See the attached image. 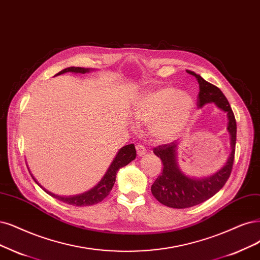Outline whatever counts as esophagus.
Segmentation results:
<instances>
[{"label": "esophagus", "mask_w": 260, "mask_h": 260, "mask_svg": "<svg viewBox=\"0 0 260 260\" xmlns=\"http://www.w3.org/2000/svg\"><path fill=\"white\" fill-rule=\"evenodd\" d=\"M136 150H137V154H138V156H142V155H145L146 153H147V149L143 147L142 145H136Z\"/></svg>", "instance_id": "1"}]
</instances>
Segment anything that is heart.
Returning <instances> with one entry per match:
<instances>
[{
  "mask_svg": "<svg viewBox=\"0 0 260 260\" xmlns=\"http://www.w3.org/2000/svg\"><path fill=\"white\" fill-rule=\"evenodd\" d=\"M195 103L187 92H180L174 86L149 90L134 104V118L150 123L151 135L157 140L176 138L184 129L194 112Z\"/></svg>",
  "mask_w": 260,
  "mask_h": 260,
  "instance_id": "obj_1",
  "label": "heart"
}]
</instances>
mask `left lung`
Segmentation results:
<instances>
[{"instance_id":"obj_1","label":"left lung","mask_w":260,"mask_h":260,"mask_svg":"<svg viewBox=\"0 0 260 260\" xmlns=\"http://www.w3.org/2000/svg\"><path fill=\"white\" fill-rule=\"evenodd\" d=\"M186 72L193 75L199 83V93L197 98L198 107L201 108L206 104L214 103L217 108L227 113V131L230 135L232 152L227 158L226 164L214 175L207 178L195 179L186 176L178 166V141H172L153 149L154 154L161 159L164 168H162L161 175L158 176L151 186V191L160 204L175 209H185L204 203L214 196L225 185L232 174L237 139L235 114L223 92L217 86L206 81L200 75L190 71Z\"/></svg>"}]
</instances>
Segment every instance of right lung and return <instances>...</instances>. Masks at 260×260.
<instances>
[{
	"instance_id": "obj_1",
	"label": "right lung",
	"mask_w": 260,
	"mask_h": 260,
	"mask_svg": "<svg viewBox=\"0 0 260 260\" xmlns=\"http://www.w3.org/2000/svg\"><path fill=\"white\" fill-rule=\"evenodd\" d=\"M91 71H93V70L83 69V67H73L72 66V67H67V69L61 71L60 73H57L55 76L64 74V73L85 74V73H89ZM135 158H136L135 146L134 145L124 146L122 149L119 150L118 154L115 155L107 172H106L103 179L99 182L98 185H95L93 188H91L88 191H85V193H83V194L76 195V196H70V197H63V196H59V195H55V194L51 193V191L47 190L40 183H38V182L35 180V178L33 177V175H31V176L36 183L40 185L47 194H49L50 196L63 201V203L67 204V205H72V206H76V207L92 206V205H96V204L101 203L103 199H105L109 195L110 190L112 189V186L115 182V176H117L118 170L124 166H126L127 164H129V162Z\"/></svg>"
}]
</instances>
